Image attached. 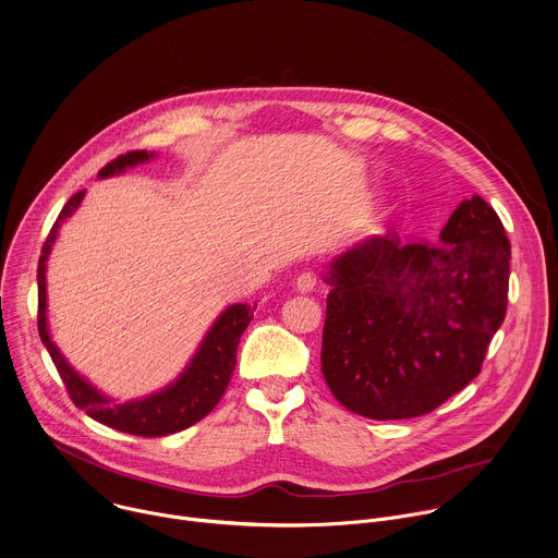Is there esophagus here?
<instances>
[{
    "label": "esophagus",
    "instance_id": "1",
    "mask_svg": "<svg viewBox=\"0 0 558 558\" xmlns=\"http://www.w3.org/2000/svg\"><path fill=\"white\" fill-rule=\"evenodd\" d=\"M315 284H317V276H315L313 271H304V274H300V276L295 278V289H298L300 293L313 291Z\"/></svg>",
    "mask_w": 558,
    "mask_h": 558
}]
</instances>
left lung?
Returning <instances> with one entry per match:
<instances>
[{
  "label": "left lung",
  "instance_id": "8db88e82",
  "mask_svg": "<svg viewBox=\"0 0 558 558\" xmlns=\"http://www.w3.org/2000/svg\"><path fill=\"white\" fill-rule=\"evenodd\" d=\"M511 243L474 195L437 245L369 236L328 265L322 372L332 396L369 420L435 411L478 374L505 322Z\"/></svg>",
  "mask_w": 558,
  "mask_h": 558
}]
</instances>
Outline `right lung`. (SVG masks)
<instances>
[{"instance_id":"obj_1","label":"right lung","mask_w":558,"mask_h":558,"mask_svg":"<svg viewBox=\"0 0 558 558\" xmlns=\"http://www.w3.org/2000/svg\"><path fill=\"white\" fill-rule=\"evenodd\" d=\"M154 151L136 149L128 151L112 162H108L97 175L110 178L117 173H123L128 167H136L141 162H147L154 158ZM86 191L75 193L60 210L53 228L47 234V241L43 243L36 280H38V335L43 345L47 348L69 398L77 409H82L88 417H93L99 424H106L114 430L138 435V437H162L178 430H184L206 417L217 402L221 400L234 365H236V348L243 330L247 328L250 319L254 317V306L247 304H232L228 306L215 324L208 328L206 337L202 339L197 352L184 367V372L165 389L130 400V402H114L112 398L104 396L97 387H93L84 376H80L66 359L60 354L56 343L51 341L49 328H47V258L51 252L53 241L58 239L60 226L77 210L82 204Z\"/></svg>"}]
</instances>
